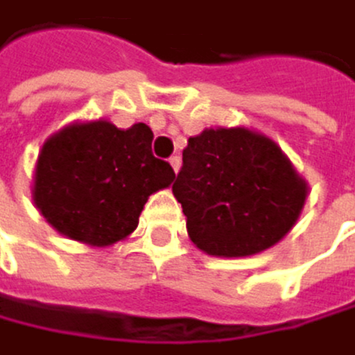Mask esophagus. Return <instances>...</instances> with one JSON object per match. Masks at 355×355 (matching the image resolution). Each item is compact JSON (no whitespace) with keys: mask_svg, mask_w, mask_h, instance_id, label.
<instances>
[{"mask_svg":"<svg viewBox=\"0 0 355 355\" xmlns=\"http://www.w3.org/2000/svg\"><path fill=\"white\" fill-rule=\"evenodd\" d=\"M168 162H171V166H173V171L178 173V171H180V164H182L180 155H171V157H168Z\"/></svg>","mask_w":355,"mask_h":355,"instance_id":"obj_1","label":"esophagus"}]
</instances>
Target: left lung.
I'll return each instance as SVG.
<instances>
[{"label": "left lung", "mask_w": 355, "mask_h": 355, "mask_svg": "<svg viewBox=\"0 0 355 355\" xmlns=\"http://www.w3.org/2000/svg\"><path fill=\"white\" fill-rule=\"evenodd\" d=\"M173 195L200 250L248 257L292 230L307 184L270 138L243 127H219L189 138Z\"/></svg>", "instance_id": "8db88e82"}]
</instances>
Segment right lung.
Segmentation results:
<instances>
[{
  "mask_svg": "<svg viewBox=\"0 0 355 355\" xmlns=\"http://www.w3.org/2000/svg\"><path fill=\"white\" fill-rule=\"evenodd\" d=\"M153 131L136 123L118 129L107 120L74 123L39 151L33 200L61 235L112 245L136 230L149 195L175 180L168 162L151 153Z\"/></svg>",
  "mask_w": 355,
  "mask_h": 355,
  "instance_id": "right-lung-1",
  "label": "right lung"
}]
</instances>
